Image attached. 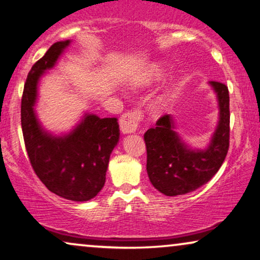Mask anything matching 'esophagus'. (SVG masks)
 I'll use <instances>...</instances> for the list:
<instances>
[{"instance_id":"34e87169","label":"esophagus","mask_w":260,"mask_h":260,"mask_svg":"<svg viewBox=\"0 0 260 260\" xmlns=\"http://www.w3.org/2000/svg\"><path fill=\"white\" fill-rule=\"evenodd\" d=\"M142 120H144V114H142V112L139 111V109H133V111L127 112L123 115H121V118L119 120L120 131H121L123 134L134 133L138 128L139 123H140Z\"/></svg>"}]
</instances>
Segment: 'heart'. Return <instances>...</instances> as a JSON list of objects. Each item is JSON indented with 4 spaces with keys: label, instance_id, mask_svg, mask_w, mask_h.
Listing matches in <instances>:
<instances>
[{
    "label": "heart",
    "instance_id": "heart-1",
    "mask_svg": "<svg viewBox=\"0 0 260 260\" xmlns=\"http://www.w3.org/2000/svg\"><path fill=\"white\" fill-rule=\"evenodd\" d=\"M165 75L166 67L162 62H153L145 68L140 78L137 80V83L139 86H151L153 83L161 81Z\"/></svg>",
    "mask_w": 260,
    "mask_h": 260
}]
</instances>
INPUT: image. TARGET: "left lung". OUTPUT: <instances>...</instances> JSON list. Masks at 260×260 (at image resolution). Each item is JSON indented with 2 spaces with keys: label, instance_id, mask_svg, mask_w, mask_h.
I'll use <instances>...</instances> for the list:
<instances>
[{
  "label": "left lung",
  "instance_id": "obj_1",
  "mask_svg": "<svg viewBox=\"0 0 260 260\" xmlns=\"http://www.w3.org/2000/svg\"><path fill=\"white\" fill-rule=\"evenodd\" d=\"M218 98L219 122L206 149H192L174 131L170 114L144 135L149 181L165 196L186 194L210 181L222 165L230 146V95L225 83L210 81Z\"/></svg>",
  "mask_w": 260,
  "mask_h": 260
}]
</instances>
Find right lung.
Returning a JSON list of instances; mask_svg holds the SVG:
<instances>
[{
  "label": "right lung",
  "mask_w": 260,
  "mask_h": 260,
  "mask_svg": "<svg viewBox=\"0 0 260 260\" xmlns=\"http://www.w3.org/2000/svg\"><path fill=\"white\" fill-rule=\"evenodd\" d=\"M69 43H54L31 67L22 95L21 125L29 161L46 187L64 199L88 202L105 185L109 156L120 137L118 119L85 114L71 133L55 137L42 128L34 111L40 78Z\"/></svg>",
  "instance_id": "obj_1"
}]
</instances>
